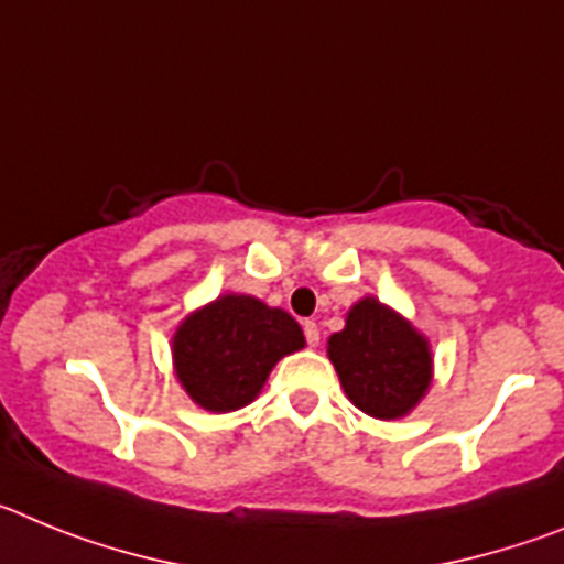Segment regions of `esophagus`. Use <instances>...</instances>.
I'll use <instances>...</instances> for the list:
<instances>
[{
    "label": "esophagus",
    "instance_id": "1",
    "mask_svg": "<svg viewBox=\"0 0 564 564\" xmlns=\"http://www.w3.org/2000/svg\"><path fill=\"white\" fill-rule=\"evenodd\" d=\"M302 330H305V338H307V344H311V347H318V325L316 322H305V325H302Z\"/></svg>",
    "mask_w": 564,
    "mask_h": 564
}]
</instances>
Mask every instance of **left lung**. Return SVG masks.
Returning a JSON list of instances; mask_svg holds the SVG:
<instances>
[{
	"label": "left lung",
	"instance_id": "left-lung-1",
	"mask_svg": "<svg viewBox=\"0 0 564 564\" xmlns=\"http://www.w3.org/2000/svg\"><path fill=\"white\" fill-rule=\"evenodd\" d=\"M327 356L347 398L378 421L415 410L432 383L430 341L376 296L350 307L344 330L327 341Z\"/></svg>",
	"mask_w": 564,
	"mask_h": 564
}]
</instances>
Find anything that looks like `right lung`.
<instances>
[{
  "label": "right lung",
  "instance_id": "obj_1",
  "mask_svg": "<svg viewBox=\"0 0 564 564\" xmlns=\"http://www.w3.org/2000/svg\"><path fill=\"white\" fill-rule=\"evenodd\" d=\"M305 347L291 313L226 293L181 322L172 338L177 381L197 406L234 412L265 387L279 358Z\"/></svg>",
  "mask_w": 564,
  "mask_h": 564
}]
</instances>
